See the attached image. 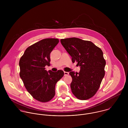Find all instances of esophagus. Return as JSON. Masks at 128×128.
Wrapping results in <instances>:
<instances>
[{
    "label": "esophagus",
    "instance_id": "esophagus-1",
    "mask_svg": "<svg viewBox=\"0 0 128 128\" xmlns=\"http://www.w3.org/2000/svg\"><path fill=\"white\" fill-rule=\"evenodd\" d=\"M69 74V72H64V75L65 76H66V75H68Z\"/></svg>",
    "mask_w": 128,
    "mask_h": 128
}]
</instances>
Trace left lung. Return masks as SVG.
<instances>
[{
    "instance_id": "left-lung-1",
    "label": "left lung",
    "mask_w": 128,
    "mask_h": 128,
    "mask_svg": "<svg viewBox=\"0 0 128 128\" xmlns=\"http://www.w3.org/2000/svg\"><path fill=\"white\" fill-rule=\"evenodd\" d=\"M60 42L72 62H77L80 66L79 72H70L73 94L81 100L91 98L99 89L105 74L106 62L102 50L91 41L75 37L62 39Z\"/></svg>"
}]
</instances>
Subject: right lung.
I'll return each instance as SVG.
<instances>
[{"label": "right lung", "instance_id": "add662e5", "mask_svg": "<svg viewBox=\"0 0 128 128\" xmlns=\"http://www.w3.org/2000/svg\"><path fill=\"white\" fill-rule=\"evenodd\" d=\"M58 42L56 38L42 39L28 47L20 60V76L24 84L32 97L41 102L53 98L56 84L64 75L62 70L55 72L45 70L46 66H50V53Z\"/></svg>", "mask_w": 128, "mask_h": 128}]
</instances>
